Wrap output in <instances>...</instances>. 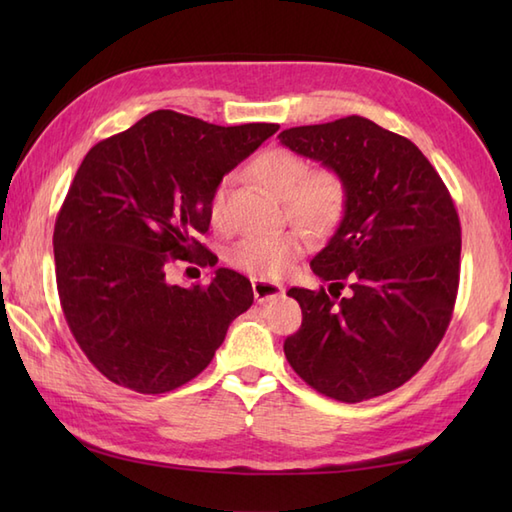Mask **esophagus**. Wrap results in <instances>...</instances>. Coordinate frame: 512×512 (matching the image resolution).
<instances>
[{"mask_svg":"<svg viewBox=\"0 0 512 512\" xmlns=\"http://www.w3.org/2000/svg\"><path fill=\"white\" fill-rule=\"evenodd\" d=\"M250 284H253V295L257 303H264L268 299H275L279 297L281 292H284V286L275 284V281H268V279H250Z\"/></svg>","mask_w":512,"mask_h":512,"instance_id":"esophagus-1","label":"esophagus"}]
</instances>
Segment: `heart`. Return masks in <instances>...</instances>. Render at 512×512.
Masks as SVG:
<instances>
[{
	"instance_id": "b5f03b06",
	"label": "heart",
	"mask_w": 512,
	"mask_h": 512,
	"mask_svg": "<svg viewBox=\"0 0 512 512\" xmlns=\"http://www.w3.org/2000/svg\"><path fill=\"white\" fill-rule=\"evenodd\" d=\"M253 176L284 198L286 213L292 220L325 233L341 222L347 202V187L339 171L314 169L295 151L270 147L250 165ZM209 215L215 226L226 222V180L211 193ZM308 237L301 228H288L281 233L246 235L235 242L228 253L231 264L259 279H275L284 275L290 264L306 250Z\"/></svg>"
}]
</instances>
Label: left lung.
Listing matches in <instances>:
<instances>
[{
    "mask_svg": "<svg viewBox=\"0 0 512 512\" xmlns=\"http://www.w3.org/2000/svg\"><path fill=\"white\" fill-rule=\"evenodd\" d=\"M279 140L347 187L343 220L310 262L330 295L288 290L303 314L284 343L288 363L328 398L383 396L429 361L453 317L462 228L451 193L409 138L363 116L290 127Z\"/></svg>",
    "mask_w": 512,
    "mask_h": 512,
    "instance_id": "1",
    "label": "left lung"
}]
</instances>
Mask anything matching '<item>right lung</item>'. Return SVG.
I'll return each instance as SVG.
<instances>
[{
    "mask_svg": "<svg viewBox=\"0 0 512 512\" xmlns=\"http://www.w3.org/2000/svg\"><path fill=\"white\" fill-rule=\"evenodd\" d=\"M277 129L158 110L83 158L54 222V270L68 328L107 380L138 394L178 389L253 306L250 281L235 270L217 268L191 288L171 284L169 270L217 264L198 242L211 193Z\"/></svg>",
    "mask_w": 512,
    "mask_h": 512,
    "instance_id": "add662e5",
    "label": "right lung"
}]
</instances>
